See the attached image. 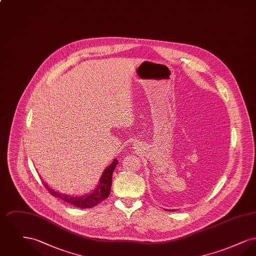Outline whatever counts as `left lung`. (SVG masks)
<instances>
[{"label":"left lung","instance_id":"obj_1","mask_svg":"<svg viewBox=\"0 0 256 256\" xmlns=\"http://www.w3.org/2000/svg\"><path fill=\"white\" fill-rule=\"evenodd\" d=\"M169 211H172V210H169Z\"/></svg>","mask_w":256,"mask_h":256}]
</instances>
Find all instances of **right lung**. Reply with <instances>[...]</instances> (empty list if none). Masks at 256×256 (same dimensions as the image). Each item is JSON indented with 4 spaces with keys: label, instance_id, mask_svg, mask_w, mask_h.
I'll use <instances>...</instances> for the list:
<instances>
[{
    "label": "right lung",
    "instance_id": "right-lung-1",
    "mask_svg": "<svg viewBox=\"0 0 256 256\" xmlns=\"http://www.w3.org/2000/svg\"><path fill=\"white\" fill-rule=\"evenodd\" d=\"M117 164H118V160L114 159L110 166L104 170L100 178L98 184L97 185V188L93 190L91 193L86 195L70 196L62 194L60 192L54 191V189L49 188V186L46 184V182H43V184L54 196H56L62 200L72 204L74 206L80 207V208H91L100 204L110 196L111 182H112V174Z\"/></svg>",
    "mask_w": 256,
    "mask_h": 256
}]
</instances>
